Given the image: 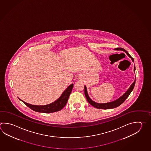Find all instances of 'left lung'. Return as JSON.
I'll use <instances>...</instances> for the list:
<instances>
[{"mask_svg": "<svg viewBox=\"0 0 151 151\" xmlns=\"http://www.w3.org/2000/svg\"><path fill=\"white\" fill-rule=\"evenodd\" d=\"M114 50H121V51L125 52V53L128 55V57H130L131 58L132 62H134V59L130 56V55L129 54L128 52L127 51L124 49L119 47V48H115ZM135 70H136L135 65H134V73H135ZM135 82H136V77H135V79H134V82L131 84L130 88H128V90L126 91L122 96H121L118 99H117L116 100L111 101V102H109V103H98L95 102L93 100H92L88 96V91H87V88H86V86H84V94H85L86 98L87 99V101H88V103L92 106L94 107L95 108H99V109H105L116 108L117 107L121 105L125 101L126 99L128 98V96L130 95V94L131 93V92L134 89V86L135 85Z\"/></svg>", "mask_w": 151, "mask_h": 151, "instance_id": "obj_1", "label": "left lung"}]
</instances>
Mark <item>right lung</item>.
Wrapping results in <instances>:
<instances>
[{"instance_id":"right-lung-1","label":"right lung","mask_w":151,"mask_h":151,"mask_svg":"<svg viewBox=\"0 0 151 151\" xmlns=\"http://www.w3.org/2000/svg\"><path fill=\"white\" fill-rule=\"evenodd\" d=\"M73 86H74L73 84H70L67 87V88H66L65 91L63 92L61 96L57 100H55L53 103L49 104L47 105H32L24 102L23 100L20 99L19 98H18L21 101H22L26 106H27L28 107L34 111L40 112V113H51L56 112L61 110L66 105L68 99L69 95L72 91Z\"/></svg>"}]
</instances>
